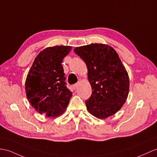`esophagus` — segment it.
I'll use <instances>...</instances> for the list:
<instances>
[{
    "instance_id": "esophagus-1",
    "label": "esophagus",
    "mask_w": 157,
    "mask_h": 157,
    "mask_svg": "<svg viewBox=\"0 0 157 157\" xmlns=\"http://www.w3.org/2000/svg\"><path fill=\"white\" fill-rule=\"evenodd\" d=\"M78 85H79L78 83H76V84H75V85H74L73 86H72V88H73V89H74L75 90H76V89L78 88Z\"/></svg>"
}]
</instances>
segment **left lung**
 I'll return each instance as SVG.
<instances>
[{
	"instance_id": "8db88e82",
	"label": "left lung",
	"mask_w": 157,
	"mask_h": 157,
	"mask_svg": "<svg viewBox=\"0 0 157 157\" xmlns=\"http://www.w3.org/2000/svg\"><path fill=\"white\" fill-rule=\"evenodd\" d=\"M74 52L85 61L93 93L86 101L91 114L105 119L117 113L128 97L129 77L117 52L105 44L76 47Z\"/></svg>"
}]
</instances>
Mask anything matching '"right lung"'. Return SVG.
Here are the masks:
<instances>
[{
    "instance_id": "obj_1",
    "label": "right lung",
    "mask_w": 157,
    "mask_h": 157,
    "mask_svg": "<svg viewBox=\"0 0 157 157\" xmlns=\"http://www.w3.org/2000/svg\"><path fill=\"white\" fill-rule=\"evenodd\" d=\"M70 46L47 47L34 59L26 76L25 91L32 107L47 117L65 111L72 93L67 89L62 61L71 51Z\"/></svg>"
}]
</instances>
